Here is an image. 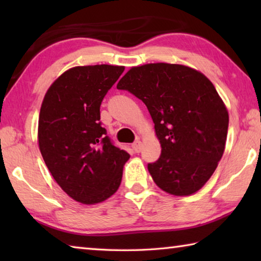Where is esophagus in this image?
<instances>
[{"mask_svg":"<svg viewBox=\"0 0 261 261\" xmlns=\"http://www.w3.org/2000/svg\"><path fill=\"white\" fill-rule=\"evenodd\" d=\"M132 148H134V151L136 153H139L141 151V148H143V145H141V141L140 140H136L134 144H132Z\"/></svg>","mask_w":261,"mask_h":261,"instance_id":"obj_1","label":"esophagus"}]
</instances>
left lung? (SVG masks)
<instances>
[{"instance_id":"8db88e82","label":"left lung","mask_w":261,"mask_h":261,"mask_svg":"<svg viewBox=\"0 0 261 261\" xmlns=\"http://www.w3.org/2000/svg\"><path fill=\"white\" fill-rule=\"evenodd\" d=\"M146 105L161 145L148 171L163 191L182 197L204 187L226 146L229 115L212 82L182 64L132 67L117 84Z\"/></svg>"}]
</instances>
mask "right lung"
<instances>
[{
  "label": "right lung",
  "instance_id": "right-lung-1",
  "mask_svg": "<svg viewBox=\"0 0 261 261\" xmlns=\"http://www.w3.org/2000/svg\"><path fill=\"white\" fill-rule=\"evenodd\" d=\"M122 65L67 70L48 88L38 124V143L48 170L70 198L102 202L120 188L130 154L114 146L100 123V106Z\"/></svg>",
  "mask_w": 261,
  "mask_h": 261
}]
</instances>
